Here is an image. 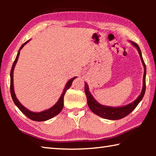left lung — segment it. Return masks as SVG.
<instances>
[{
	"instance_id": "1",
	"label": "left lung",
	"mask_w": 156,
	"mask_h": 156,
	"mask_svg": "<svg viewBox=\"0 0 156 156\" xmlns=\"http://www.w3.org/2000/svg\"><path fill=\"white\" fill-rule=\"evenodd\" d=\"M131 44L136 47L138 50V51L140 56V59L142 60V65L144 66V76H143V86H142V89L141 94L138 97V98L132 102L131 103L127 105L119 107H108L104 106L99 104L96 100L94 98L90 92L89 91V87L87 83H84V92H85L87 100V104L89 109L91 110V112L94 113L97 115L102 117L105 119L109 120H119L121 118H125V116L129 115V113L132 112V111L138 106L139 102L141 101L142 99L143 98V96L145 93V89H146V65L144 62V60L142 58L141 51L140 49L139 46L134 42L131 41Z\"/></svg>"
}]
</instances>
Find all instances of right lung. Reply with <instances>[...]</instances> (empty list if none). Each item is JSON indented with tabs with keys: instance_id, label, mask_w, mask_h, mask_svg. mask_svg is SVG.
<instances>
[{
	"instance_id": "1",
	"label": "right lung",
	"mask_w": 156,
	"mask_h": 156,
	"mask_svg": "<svg viewBox=\"0 0 156 156\" xmlns=\"http://www.w3.org/2000/svg\"><path fill=\"white\" fill-rule=\"evenodd\" d=\"M29 41H27V42H25V43H23L22 44V46L20 47V48L19 49V50H18L16 58L14 62V63H13V65H12V69H11V72H10V91H11V96H12L13 101H14V104L18 107V109L21 111V112H22L23 113H24V114L27 116V118H30V119L34 120V121H38V122H41V121H45V120L51 119V118H54V116H56V115L58 114V113H60V112H61L62 108H63V105H64L65 94L67 89L70 87L71 85H72V82L73 81V80H74L75 78H76V77L72 78V79H70V80L67 82V84H66V85H65L64 90H63L62 94H61V96H60V97L59 100H58V102H56V103L55 104L54 106L50 108V109L45 110V111H43V112L36 113V112H31V111L27 109V108H25L19 101H18V100L17 99L16 96L14 89V84H13V82H14V80H13V73H14V69L15 65H16V64L17 60L18 59V56H19L20 49H22L23 47H24L25 44H27Z\"/></svg>"
}]
</instances>
